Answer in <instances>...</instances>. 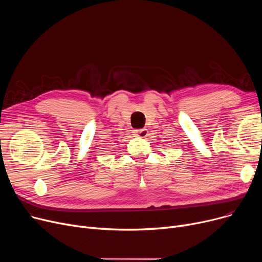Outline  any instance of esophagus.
<instances>
[{"mask_svg": "<svg viewBox=\"0 0 262 262\" xmlns=\"http://www.w3.org/2000/svg\"><path fill=\"white\" fill-rule=\"evenodd\" d=\"M135 136L140 137V138H145V137L148 135V130L146 128H142V129H136L134 130Z\"/></svg>", "mask_w": 262, "mask_h": 262, "instance_id": "34e87169", "label": "esophagus"}]
</instances>
